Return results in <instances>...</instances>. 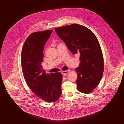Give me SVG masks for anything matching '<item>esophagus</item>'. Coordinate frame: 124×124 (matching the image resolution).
I'll return each mask as SVG.
<instances>
[{
    "label": "esophagus",
    "mask_w": 124,
    "mask_h": 124,
    "mask_svg": "<svg viewBox=\"0 0 124 124\" xmlns=\"http://www.w3.org/2000/svg\"><path fill=\"white\" fill-rule=\"evenodd\" d=\"M69 72H70V70H66V71H63L62 72V73L64 75H66L68 74V73Z\"/></svg>",
    "instance_id": "1"
}]
</instances>
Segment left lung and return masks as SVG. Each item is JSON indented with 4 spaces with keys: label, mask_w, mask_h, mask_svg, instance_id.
<instances>
[{
    "label": "left lung",
    "mask_w": 124,
    "mask_h": 124,
    "mask_svg": "<svg viewBox=\"0 0 124 124\" xmlns=\"http://www.w3.org/2000/svg\"><path fill=\"white\" fill-rule=\"evenodd\" d=\"M55 32L74 54H79L80 63L76 68L79 91L88 94L97 86L104 71V60L97 38L86 27L73 24L55 29Z\"/></svg>",
    "instance_id": "8db88e82"
}]
</instances>
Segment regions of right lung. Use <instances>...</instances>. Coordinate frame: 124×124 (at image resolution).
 <instances>
[{
    "label": "right lung",
    "mask_w": 124,
    "mask_h": 124,
    "mask_svg": "<svg viewBox=\"0 0 124 124\" xmlns=\"http://www.w3.org/2000/svg\"><path fill=\"white\" fill-rule=\"evenodd\" d=\"M52 32L51 30L30 34L23 45L21 57L23 73L28 86L36 95L48 102L56 101L62 94V74H46L42 66L44 46Z\"/></svg>",
    "instance_id": "add662e5"
}]
</instances>
